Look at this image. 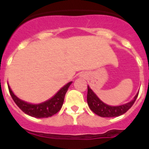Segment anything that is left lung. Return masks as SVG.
Returning a JSON list of instances; mask_svg holds the SVG:
<instances>
[{
  "label": "left lung",
  "mask_w": 149,
  "mask_h": 149,
  "mask_svg": "<svg viewBox=\"0 0 149 149\" xmlns=\"http://www.w3.org/2000/svg\"><path fill=\"white\" fill-rule=\"evenodd\" d=\"M139 93L137 94L133 100L124 105L120 106L112 107L107 105L104 104L96 96L89 86H87V104L90 108L93 113L97 114L100 117L103 118H113V117H118L126 113L128 110L132 107L134 103L138 97Z\"/></svg>",
  "instance_id": "obj_1"
}]
</instances>
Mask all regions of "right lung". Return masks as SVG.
I'll use <instances>...</instances> for the list:
<instances>
[{"label": "right lung", "instance_id": "obj_1", "mask_svg": "<svg viewBox=\"0 0 149 149\" xmlns=\"http://www.w3.org/2000/svg\"><path fill=\"white\" fill-rule=\"evenodd\" d=\"M71 84H72V82H70L69 84L63 86L53 97L47 101L39 104H28L27 102L18 99L13 93L10 86H8V90H9V92H10L13 100L24 113L29 116L34 117V118H43L52 117L60 111L61 107L63 104V101H64L65 93L67 92L68 88Z\"/></svg>", "mask_w": 149, "mask_h": 149}]
</instances>
